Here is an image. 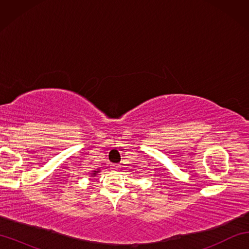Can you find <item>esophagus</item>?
Returning a JSON list of instances; mask_svg holds the SVG:
<instances>
[{
  "label": "esophagus",
  "instance_id": "obj_1",
  "mask_svg": "<svg viewBox=\"0 0 249 249\" xmlns=\"http://www.w3.org/2000/svg\"><path fill=\"white\" fill-rule=\"evenodd\" d=\"M112 167H113L114 170H119V169H120V167H121V166H120V165H113Z\"/></svg>",
  "mask_w": 249,
  "mask_h": 249
}]
</instances>
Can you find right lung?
Instances as JSON below:
<instances>
[{
    "label": "right lung",
    "instance_id": "1",
    "mask_svg": "<svg viewBox=\"0 0 249 249\" xmlns=\"http://www.w3.org/2000/svg\"><path fill=\"white\" fill-rule=\"evenodd\" d=\"M99 172H100L99 169H97V170H94V171H92V173H91V177H96V176H97V173H99Z\"/></svg>",
    "mask_w": 249,
    "mask_h": 249
}]
</instances>
